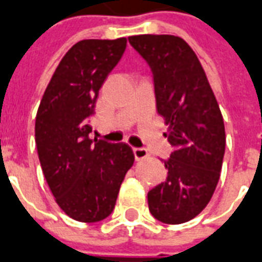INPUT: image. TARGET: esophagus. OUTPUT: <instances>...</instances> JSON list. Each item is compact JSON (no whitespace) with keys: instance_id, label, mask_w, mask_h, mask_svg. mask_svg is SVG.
<instances>
[{"instance_id":"esophagus-1","label":"esophagus","mask_w":262,"mask_h":262,"mask_svg":"<svg viewBox=\"0 0 262 262\" xmlns=\"http://www.w3.org/2000/svg\"><path fill=\"white\" fill-rule=\"evenodd\" d=\"M134 157L137 161H141V159H145V158L149 157V152L144 148H134Z\"/></svg>"}]
</instances>
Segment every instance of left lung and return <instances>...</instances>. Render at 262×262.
Returning a JSON list of instances; mask_svg holds the SVG:
<instances>
[{"label":"left lung","instance_id":"left-lung-1","mask_svg":"<svg viewBox=\"0 0 262 262\" xmlns=\"http://www.w3.org/2000/svg\"><path fill=\"white\" fill-rule=\"evenodd\" d=\"M128 40L154 73L158 114L173 146L166 179L148 193L149 211L162 223H186L216 190L226 148L223 116L202 63L183 39L135 35Z\"/></svg>","mask_w":262,"mask_h":262}]
</instances>
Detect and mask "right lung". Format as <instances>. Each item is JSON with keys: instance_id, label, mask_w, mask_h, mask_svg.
<instances>
[{"instance_id": "right-lung-1", "label": "right lung", "mask_w": 262, "mask_h": 262, "mask_svg": "<svg viewBox=\"0 0 262 262\" xmlns=\"http://www.w3.org/2000/svg\"><path fill=\"white\" fill-rule=\"evenodd\" d=\"M125 46V38L84 39L72 46L36 113L35 141L46 182L57 206L81 223L110 216L124 176L134 165L127 144L89 138L98 90Z\"/></svg>"}]
</instances>
